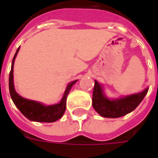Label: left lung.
Returning <instances> with one entry per match:
<instances>
[{
  "label": "left lung",
  "instance_id": "obj_1",
  "mask_svg": "<svg viewBox=\"0 0 158 158\" xmlns=\"http://www.w3.org/2000/svg\"><path fill=\"white\" fill-rule=\"evenodd\" d=\"M148 91V88L142 92L133 94L116 100H110L106 98L103 93L102 86L95 80V85L93 89L92 106L94 109L104 118H119L131 113L137 106Z\"/></svg>",
  "mask_w": 158,
  "mask_h": 158
}]
</instances>
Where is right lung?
I'll return each mask as SVG.
<instances>
[{
    "label": "right lung",
    "mask_w": 158,
    "mask_h": 158,
    "mask_svg": "<svg viewBox=\"0 0 158 158\" xmlns=\"http://www.w3.org/2000/svg\"><path fill=\"white\" fill-rule=\"evenodd\" d=\"M19 51V47L17 50L14 57L12 59V68L9 73V91H10L12 102H14L15 106L19 108V111L23 113V115H24L27 118L31 121L43 123L55 122L59 118H61L62 115L64 114L66 110L67 96L72 86L77 82V80H74L68 85L64 95L58 104L45 106L42 103L35 102V101L23 98L22 96H20L16 92L14 85H13V65H14V61H15Z\"/></svg>",
    "instance_id": "obj_1"
}]
</instances>
